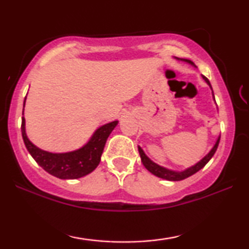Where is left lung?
<instances>
[{"label": "left lung", "mask_w": 249, "mask_h": 249, "mask_svg": "<svg viewBox=\"0 0 249 249\" xmlns=\"http://www.w3.org/2000/svg\"><path fill=\"white\" fill-rule=\"evenodd\" d=\"M183 61H187V62L194 64V63L192 62V61H189V60H183ZM203 78H204V79H205L206 83L209 84L210 86H211L209 79H207V78L204 77V76H203ZM219 142H220V137H219V139H217V141H216L215 145H214V147H213L212 149H211V152L205 156V158H204L203 160H200V161H199L198 163H197V164L192 166V168L185 170V171H182V172L170 171V170H166V169H164V168H162V166H160V165H158V164H155L154 162H152L151 160H149V159L147 158V156L145 155L144 151H142V149L141 147H138V151H139V155H141V159H142V164L145 165V168L147 169L149 172H152L153 175L160 177V178H163V179H166V180H171V181H179V180H183V179L188 178V177L193 176L194 173L198 172L200 169L204 168V166L206 165V163L209 162L211 159H212V156L214 155V153L216 152L217 146H219Z\"/></svg>", "instance_id": "8db88e82"}]
</instances>
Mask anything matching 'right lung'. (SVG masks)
<instances>
[{"label":"right lung","instance_id":"right-lung-1","mask_svg":"<svg viewBox=\"0 0 249 249\" xmlns=\"http://www.w3.org/2000/svg\"><path fill=\"white\" fill-rule=\"evenodd\" d=\"M25 105V104H23ZM118 121L110 122L102 125L95 132L87 145L78 151L63 153V154H53L37 148L27 138L25 131V119L22 117L21 134L27 149L33 159L50 175L60 179H77L88 175L96 169L101 161L105 142L113 130Z\"/></svg>","mask_w":249,"mask_h":249}]
</instances>
